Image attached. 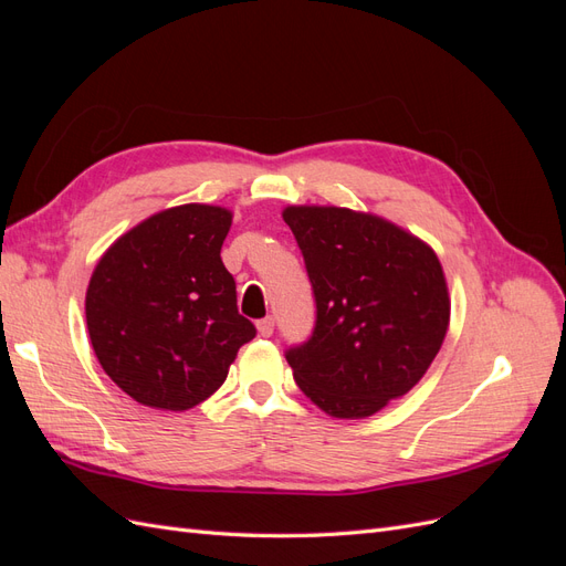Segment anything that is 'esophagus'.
Masks as SVG:
<instances>
[{"mask_svg":"<svg viewBox=\"0 0 566 566\" xmlns=\"http://www.w3.org/2000/svg\"><path fill=\"white\" fill-rule=\"evenodd\" d=\"M256 333H260L262 337H271L273 335V318L266 316L262 321H256Z\"/></svg>","mask_w":566,"mask_h":566,"instance_id":"34e87169","label":"esophagus"}]
</instances>
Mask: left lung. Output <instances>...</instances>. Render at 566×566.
Returning <instances> with one entry per match:
<instances>
[{
  "mask_svg": "<svg viewBox=\"0 0 566 566\" xmlns=\"http://www.w3.org/2000/svg\"><path fill=\"white\" fill-rule=\"evenodd\" d=\"M310 273L316 323L285 358L333 418H368L413 389L449 331L439 256L391 221L347 208L283 210Z\"/></svg>",
  "mask_w": 566,
  "mask_h": 566,
  "instance_id": "1",
  "label": "left lung"
}]
</instances>
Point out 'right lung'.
I'll list each match as a JSON object with an SVG mask.
<instances>
[{
	"mask_svg": "<svg viewBox=\"0 0 566 566\" xmlns=\"http://www.w3.org/2000/svg\"><path fill=\"white\" fill-rule=\"evenodd\" d=\"M231 217L217 205H179L119 235L98 260L84 302L92 347L134 401L198 406L256 335L238 314L235 281L219 254Z\"/></svg>",
	"mask_w": 566,
	"mask_h": 566,
	"instance_id": "1",
	"label": "right lung"
}]
</instances>
